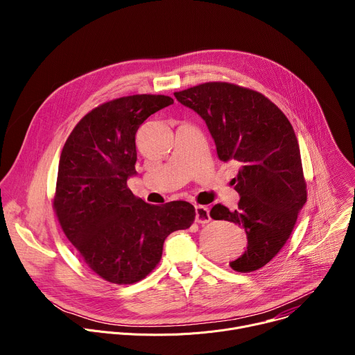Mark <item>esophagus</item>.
Wrapping results in <instances>:
<instances>
[{
    "mask_svg": "<svg viewBox=\"0 0 355 355\" xmlns=\"http://www.w3.org/2000/svg\"><path fill=\"white\" fill-rule=\"evenodd\" d=\"M195 222L205 225L211 222V214H209V208L204 207V205H196L195 207Z\"/></svg>",
    "mask_w": 355,
    "mask_h": 355,
    "instance_id": "34e87169",
    "label": "esophagus"
}]
</instances>
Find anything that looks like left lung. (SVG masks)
<instances>
[{"label":"left lung","instance_id":"obj_1","mask_svg":"<svg viewBox=\"0 0 355 355\" xmlns=\"http://www.w3.org/2000/svg\"><path fill=\"white\" fill-rule=\"evenodd\" d=\"M174 95L205 121L218 157L240 167L233 178L239 208L230 212L218 204L211 218L244 227L247 250L230 267L256 271L284 247L308 198L293 128L263 94L230 83H205Z\"/></svg>","mask_w":355,"mask_h":355}]
</instances>
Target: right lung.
Segmentation results:
<instances>
[{"label":"right lung","instance_id":"add662e5","mask_svg":"<svg viewBox=\"0 0 355 355\" xmlns=\"http://www.w3.org/2000/svg\"><path fill=\"white\" fill-rule=\"evenodd\" d=\"M171 104L167 95L150 94L110 101L76 125L62 150L55 212L84 263L108 282L146 278L159 264L167 236L195 219L189 202L151 205L128 188L136 174L139 126Z\"/></svg>","mask_w":355,"mask_h":355}]
</instances>
